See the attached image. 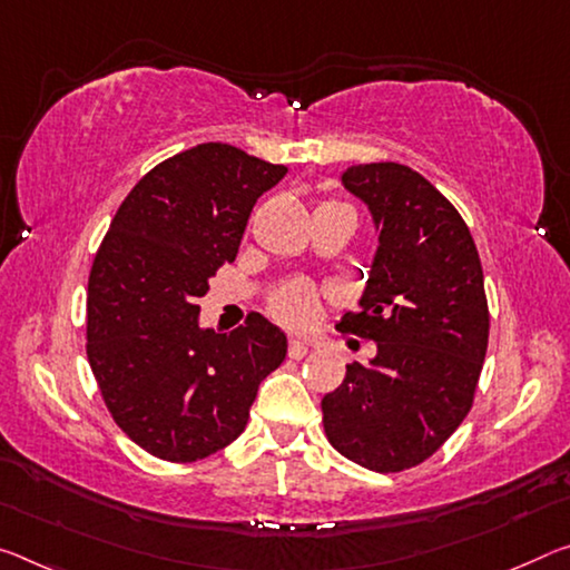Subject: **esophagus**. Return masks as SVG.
<instances>
[{
  "label": "esophagus",
  "mask_w": 570,
  "mask_h": 570,
  "mask_svg": "<svg viewBox=\"0 0 570 570\" xmlns=\"http://www.w3.org/2000/svg\"><path fill=\"white\" fill-rule=\"evenodd\" d=\"M286 352H288V357H292V360H302V357L309 355V345H306V342L294 340V342H288Z\"/></svg>",
  "instance_id": "34e87169"
}]
</instances>
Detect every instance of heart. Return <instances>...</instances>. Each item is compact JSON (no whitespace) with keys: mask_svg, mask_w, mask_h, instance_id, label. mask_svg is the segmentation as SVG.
<instances>
[{"mask_svg":"<svg viewBox=\"0 0 570 570\" xmlns=\"http://www.w3.org/2000/svg\"><path fill=\"white\" fill-rule=\"evenodd\" d=\"M332 210H350L352 207L334 200V197H327L317 205V213H332ZM268 312L276 322H282L288 330H306L317 322L320 312H322V296L317 292V286H312L309 282H286L274 292L268 294Z\"/></svg>","mask_w":570,"mask_h":570,"instance_id":"heart-1","label":"heart"}]
</instances>
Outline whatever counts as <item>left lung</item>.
<instances>
[{
  "instance_id": "1",
  "label": "left lung",
  "mask_w": 570,
  "mask_h": 570,
  "mask_svg": "<svg viewBox=\"0 0 570 570\" xmlns=\"http://www.w3.org/2000/svg\"><path fill=\"white\" fill-rule=\"evenodd\" d=\"M381 230L360 312L340 330L373 340L370 365L350 363L322 399L330 444L370 472L426 462L474 403L490 340V306L474 238L454 205L399 161L342 175Z\"/></svg>"
}]
</instances>
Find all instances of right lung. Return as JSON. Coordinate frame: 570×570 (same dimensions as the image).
<instances>
[{
  "mask_svg": "<svg viewBox=\"0 0 570 570\" xmlns=\"http://www.w3.org/2000/svg\"><path fill=\"white\" fill-rule=\"evenodd\" d=\"M284 175L230 144H197L134 185L96 250L86 355L116 426L151 456L189 464L228 446L284 363V332L261 314L228 334L197 324L207 282Z\"/></svg>",
  "mask_w": 570,
  "mask_h": 570,
  "instance_id": "1",
  "label": "right lung"
}]
</instances>
